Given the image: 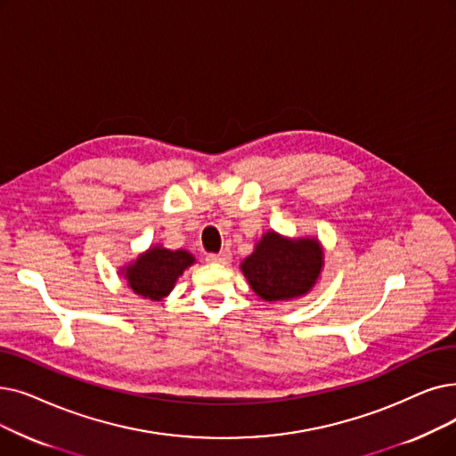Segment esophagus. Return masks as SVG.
<instances>
[{
  "mask_svg": "<svg viewBox=\"0 0 456 456\" xmlns=\"http://www.w3.org/2000/svg\"><path fill=\"white\" fill-rule=\"evenodd\" d=\"M231 259V255L227 251H222V253H210L207 256V261L212 263V265H227Z\"/></svg>",
  "mask_w": 456,
  "mask_h": 456,
  "instance_id": "34e87169",
  "label": "esophagus"
}]
</instances>
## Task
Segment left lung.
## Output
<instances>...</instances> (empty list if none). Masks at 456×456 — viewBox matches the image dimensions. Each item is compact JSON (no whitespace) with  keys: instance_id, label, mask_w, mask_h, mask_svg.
<instances>
[{"instance_id":"left-lung-1","label":"left lung","mask_w":456,"mask_h":456,"mask_svg":"<svg viewBox=\"0 0 456 456\" xmlns=\"http://www.w3.org/2000/svg\"><path fill=\"white\" fill-rule=\"evenodd\" d=\"M322 249L316 240H285L266 232L244 259L242 272L251 289L266 302L298 298L316 281L322 268Z\"/></svg>"}]
</instances>
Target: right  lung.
<instances>
[{
    "label": "right lung",
    "mask_w": 456,
    "mask_h": 456,
    "mask_svg": "<svg viewBox=\"0 0 456 456\" xmlns=\"http://www.w3.org/2000/svg\"><path fill=\"white\" fill-rule=\"evenodd\" d=\"M193 261L188 251H169L158 246L140 255V259L126 268L125 277L135 294L158 302L171 292L175 281Z\"/></svg>",
    "instance_id": "right-lung-1"
}]
</instances>
